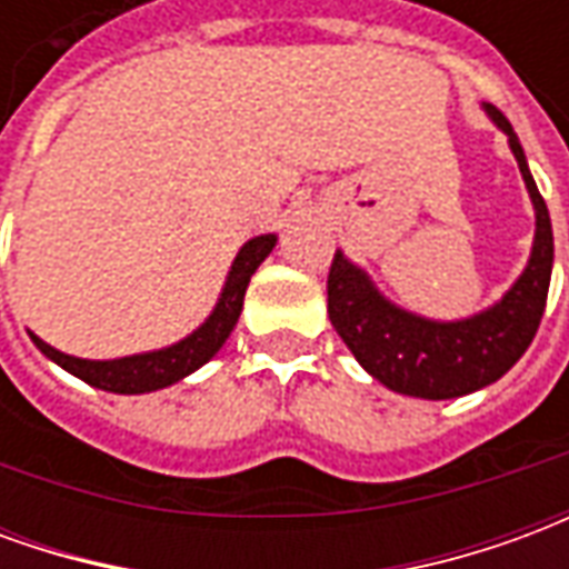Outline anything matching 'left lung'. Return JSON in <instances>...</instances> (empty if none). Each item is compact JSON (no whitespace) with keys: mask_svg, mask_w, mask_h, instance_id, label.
I'll list each match as a JSON object with an SVG mask.
<instances>
[{"mask_svg":"<svg viewBox=\"0 0 569 569\" xmlns=\"http://www.w3.org/2000/svg\"><path fill=\"white\" fill-rule=\"evenodd\" d=\"M481 109L506 133L537 216L530 259L502 298L463 320H429L399 308L341 249L335 252L329 271V320L359 366L393 393L457 399L500 381L525 357L546 310L555 261L549 207L530 176L512 124L490 103H481Z\"/></svg>","mask_w":569,"mask_h":569,"instance_id":"left-lung-1","label":"left lung"}]
</instances>
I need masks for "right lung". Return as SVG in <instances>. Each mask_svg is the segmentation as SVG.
<instances>
[{
    "mask_svg": "<svg viewBox=\"0 0 569 569\" xmlns=\"http://www.w3.org/2000/svg\"><path fill=\"white\" fill-rule=\"evenodd\" d=\"M277 247V234H259L247 240L240 252L231 261V271L224 277L222 292L216 308L210 310V317L200 322L194 332H188L186 338H179L176 345H167L161 350H146V353H133V357L118 359H81L69 357L63 350H57L48 341H42L39 335H32V345L42 350L44 357L57 362L60 369H67L69 375H76L79 381L91 383L97 390L121 396H140L163 390L170 383H179L188 378L191 371H198L200 366H207L222 345L228 341V335L234 332L240 310H243V296L247 286L252 280V273L259 271V264L271 249Z\"/></svg>",
    "mask_w": 569,
    "mask_h": 569,
    "instance_id": "obj_1",
    "label": "right lung"
}]
</instances>
